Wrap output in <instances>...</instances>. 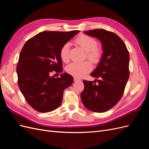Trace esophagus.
Wrapping results in <instances>:
<instances>
[{
    "label": "esophagus",
    "mask_w": 149,
    "mask_h": 149,
    "mask_svg": "<svg viewBox=\"0 0 149 149\" xmlns=\"http://www.w3.org/2000/svg\"><path fill=\"white\" fill-rule=\"evenodd\" d=\"M74 81L76 82V81H81L80 79L76 78V77H74Z\"/></svg>",
    "instance_id": "obj_1"
}]
</instances>
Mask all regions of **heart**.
<instances>
[{
	"label": "heart",
	"mask_w": 149,
	"mask_h": 149,
	"mask_svg": "<svg viewBox=\"0 0 149 149\" xmlns=\"http://www.w3.org/2000/svg\"><path fill=\"white\" fill-rule=\"evenodd\" d=\"M75 43L81 48L86 52V55L88 59L94 64H96L100 61L102 52L100 47H97L96 40L87 35H80L76 39ZM70 44L65 43L60 49V56L61 60L64 62L69 61ZM93 69L92 64L89 61H86L82 63H71L66 68L68 73L81 78L89 73Z\"/></svg>",
	"instance_id": "obj_1"
}]
</instances>
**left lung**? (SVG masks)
I'll return each instance as SVG.
<instances>
[{
    "instance_id": "8db88e82",
    "label": "left lung",
    "mask_w": 149,
    "mask_h": 149,
    "mask_svg": "<svg viewBox=\"0 0 149 149\" xmlns=\"http://www.w3.org/2000/svg\"><path fill=\"white\" fill-rule=\"evenodd\" d=\"M84 33L100 40L103 53L96 68L91 73L93 77L100 79L94 82L83 80L84 88L81 98L88 109L106 112L123 96L129 76V53L124 42L113 32L94 29ZM97 80L98 84L96 85Z\"/></svg>"
}]
</instances>
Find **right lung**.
<instances>
[{
    "label": "right lung",
    "mask_w": 149,
    "mask_h": 149,
    "mask_svg": "<svg viewBox=\"0 0 149 149\" xmlns=\"http://www.w3.org/2000/svg\"><path fill=\"white\" fill-rule=\"evenodd\" d=\"M79 31H43L29 39L22 48L17 68L18 85L35 110L48 112L57 109L64 90L73 84V76L66 73L60 78L49 74L53 71L62 72L60 49Z\"/></svg>",
    "instance_id": "obj_1"
}]
</instances>
